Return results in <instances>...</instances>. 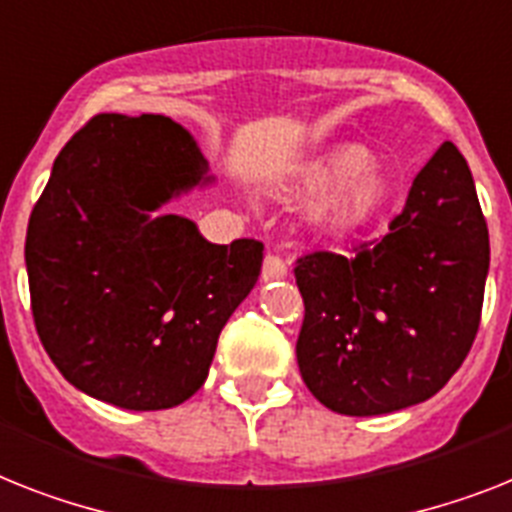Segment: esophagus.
<instances>
[{"label":"esophagus","mask_w":512,"mask_h":512,"mask_svg":"<svg viewBox=\"0 0 512 512\" xmlns=\"http://www.w3.org/2000/svg\"><path fill=\"white\" fill-rule=\"evenodd\" d=\"M285 274H287L285 259H280V256H274V253H266L264 269H261V280H264V282L282 280Z\"/></svg>","instance_id":"34e87169"}]
</instances>
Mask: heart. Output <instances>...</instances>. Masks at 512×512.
Returning <instances> with one entry per match:
<instances>
[{"instance_id":"b5f03b06","label":"heart","mask_w":512,"mask_h":512,"mask_svg":"<svg viewBox=\"0 0 512 512\" xmlns=\"http://www.w3.org/2000/svg\"><path fill=\"white\" fill-rule=\"evenodd\" d=\"M293 198L301 206L322 209L324 232L335 238H350L379 219L390 204V183L371 151L361 143H340L308 162L293 183Z\"/></svg>"}]
</instances>
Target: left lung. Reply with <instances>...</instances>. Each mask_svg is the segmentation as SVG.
<instances>
[{"instance_id":"left-lung-1","label":"left lung","mask_w":512,"mask_h":512,"mask_svg":"<svg viewBox=\"0 0 512 512\" xmlns=\"http://www.w3.org/2000/svg\"><path fill=\"white\" fill-rule=\"evenodd\" d=\"M489 272V230L453 143L416 175L403 214L353 256L298 259V369L342 416H382L437 395L474 345Z\"/></svg>"}]
</instances>
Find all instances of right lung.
<instances>
[{
    "mask_svg": "<svg viewBox=\"0 0 512 512\" xmlns=\"http://www.w3.org/2000/svg\"><path fill=\"white\" fill-rule=\"evenodd\" d=\"M198 146L164 114H96L65 143L31 211L25 269L36 332L67 382L125 411L198 392L264 246H217L172 198L211 185Z\"/></svg>",
    "mask_w": 512,
    "mask_h": 512,
    "instance_id": "right-lung-1",
    "label": "right lung"
}]
</instances>
